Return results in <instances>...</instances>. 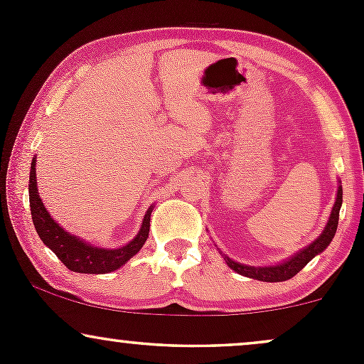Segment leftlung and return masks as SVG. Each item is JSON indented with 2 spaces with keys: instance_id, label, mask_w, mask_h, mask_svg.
I'll return each instance as SVG.
<instances>
[{
  "instance_id": "1",
  "label": "left lung",
  "mask_w": 364,
  "mask_h": 364,
  "mask_svg": "<svg viewBox=\"0 0 364 364\" xmlns=\"http://www.w3.org/2000/svg\"><path fill=\"white\" fill-rule=\"evenodd\" d=\"M341 205H342V185L339 181V186H337V196H336V203H333L332 212H330V217L325 224L323 231L321 235L316 237L313 243H310L306 248L299 250L298 253H294L292 257L287 258L277 265H263V267H253V265H246V263H240L235 262L232 258H229L228 255H223V258L231 267L235 272L240 275H245V277L250 279H257V281H263V282H282L287 281V279L294 277L299 270L306 265L308 262L313 260L316 255H320L325 248L330 245L332 237L336 236L337 231V224H339V212H341ZM219 250V248H217Z\"/></svg>"
}]
</instances>
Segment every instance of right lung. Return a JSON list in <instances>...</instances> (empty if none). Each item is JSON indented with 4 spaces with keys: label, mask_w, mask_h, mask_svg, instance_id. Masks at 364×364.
I'll list each match as a JSON object with an SVG mask.
<instances>
[{
    "label": "right lung",
    "mask_w": 364,
    "mask_h": 364,
    "mask_svg": "<svg viewBox=\"0 0 364 364\" xmlns=\"http://www.w3.org/2000/svg\"><path fill=\"white\" fill-rule=\"evenodd\" d=\"M36 159L37 157L32 159L31 176H28V202H31L32 223H34L37 235L43 240V243L49 250H53V253L70 270L78 274L114 272L119 267H123L129 258H133L140 252L141 246L145 245V241L149 237L152 207L145 212L140 231L127 245L119 246V248H101V246L87 243L80 236L66 232L48 212L43 200H41L39 191H37Z\"/></svg>",
    "instance_id": "right-lung-1"
}]
</instances>
